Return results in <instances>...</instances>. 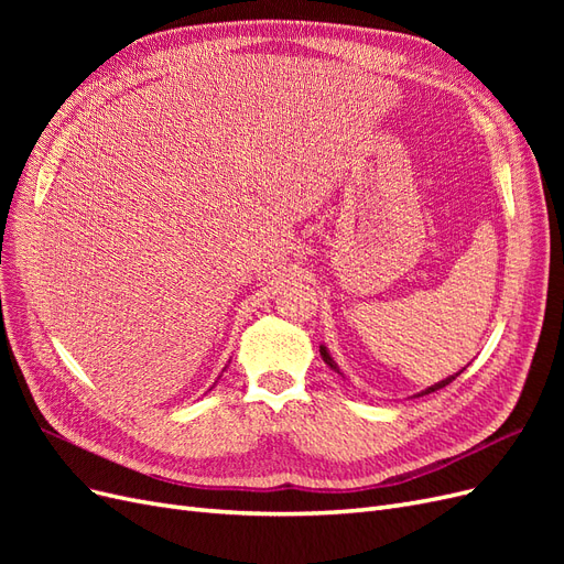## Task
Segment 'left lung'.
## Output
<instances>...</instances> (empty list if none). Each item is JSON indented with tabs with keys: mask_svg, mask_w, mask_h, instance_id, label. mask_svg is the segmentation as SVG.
<instances>
[{
	"mask_svg": "<svg viewBox=\"0 0 564 564\" xmlns=\"http://www.w3.org/2000/svg\"><path fill=\"white\" fill-rule=\"evenodd\" d=\"M319 355H322V360H324V365H327V367H329V369H334V371H336V373H340V369H338V365H336V362H334V357H332V355H329V350H327V348H324V346H319ZM460 371H464V369H460ZM460 371H456V373H452V377H447V379H445V381H437V383H435V386H431V388H425V390H421V392H419V395H416V398H423V395H429V392H435V390H440V388H445V386H449V383H452V381H454V379H456V377H458V373H460Z\"/></svg>",
	"mask_w": 564,
	"mask_h": 564,
	"instance_id": "8db88e82",
	"label": "left lung"
}]
</instances>
